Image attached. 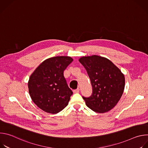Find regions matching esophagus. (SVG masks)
Here are the masks:
<instances>
[{
	"mask_svg": "<svg viewBox=\"0 0 148 148\" xmlns=\"http://www.w3.org/2000/svg\"><path fill=\"white\" fill-rule=\"evenodd\" d=\"M79 92V88H77L76 90H73V92L74 93H78Z\"/></svg>",
	"mask_w": 148,
	"mask_h": 148,
	"instance_id": "1",
	"label": "esophagus"
}]
</instances>
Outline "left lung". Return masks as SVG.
I'll return each mask as SVG.
<instances>
[{
  "label": "left lung",
  "mask_w": 148,
  "mask_h": 148,
  "mask_svg": "<svg viewBox=\"0 0 148 148\" xmlns=\"http://www.w3.org/2000/svg\"><path fill=\"white\" fill-rule=\"evenodd\" d=\"M87 70L92 87V94L82 97L87 106L98 113L112 110L121 99L125 88V77L109 59L97 56H84L79 59Z\"/></svg>",
  "instance_id": "obj_1"
}]
</instances>
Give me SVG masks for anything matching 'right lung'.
Wrapping results in <instances>:
<instances>
[{
	"mask_svg": "<svg viewBox=\"0 0 148 148\" xmlns=\"http://www.w3.org/2000/svg\"><path fill=\"white\" fill-rule=\"evenodd\" d=\"M73 61L69 56L45 60L31 74L28 88L37 106L50 114H57L69 104L73 92L64 77V71Z\"/></svg>",
	"mask_w": 148,
	"mask_h": 148,
	"instance_id": "add662e5",
	"label": "right lung"
}]
</instances>
